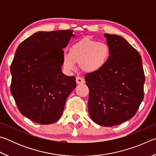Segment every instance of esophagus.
Here are the masks:
<instances>
[{
  "label": "esophagus",
  "instance_id": "esophagus-1",
  "mask_svg": "<svg viewBox=\"0 0 156 156\" xmlns=\"http://www.w3.org/2000/svg\"><path fill=\"white\" fill-rule=\"evenodd\" d=\"M76 83L78 84H83L84 83V80L83 78H80L78 76V77H76Z\"/></svg>",
  "mask_w": 156,
  "mask_h": 156
}]
</instances>
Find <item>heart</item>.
<instances>
[{
    "label": "heart",
    "mask_w": 156,
    "mask_h": 156,
    "mask_svg": "<svg viewBox=\"0 0 156 156\" xmlns=\"http://www.w3.org/2000/svg\"><path fill=\"white\" fill-rule=\"evenodd\" d=\"M110 56L109 45L103 42L83 38L73 43L69 53L63 55V65L68 70L75 69V63L86 73L98 72L105 67Z\"/></svg>",
    "instance_id": "1"
}]
</instances>
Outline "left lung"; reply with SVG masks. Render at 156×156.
I'll return each instance as SVG.
<instances>
[{
	"label": "left lung",
	"mask_w": 156,
	"mask_h": 156,
	"mask_svg": "<svg viewBox=\"0 0 156 156\" xmlns=\"http://www.w3.org/2000/svg\"><path fill=\"white\" fill-rule=\"evenodd\" d=\"M110 56L103 68L85 76L88 109L98 125L112 126L133 118L144 98L142 58L125 38L104 34Z\"/></svg>",
	"instance_id": "8db88e82"
}]
</instances>
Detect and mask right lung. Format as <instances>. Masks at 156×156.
Segmentation results:
<instances>
[{"label":"right lung","instance_id":"obj_1","mask_svg":"<svg viewBox=\"0 0 156 156\" xmlns=\"http://www.w3.org/2000/svg\"><path fill=\"white\" fill-rule=\"evenodd\" d=\"M72 30L38 31L23 41L10 67L11 93L20 112L33 122L49 125L59 119L76 78L62 72V49Z\"/></svg>","mask_w":156,"mask_h":156}]
</instances>
